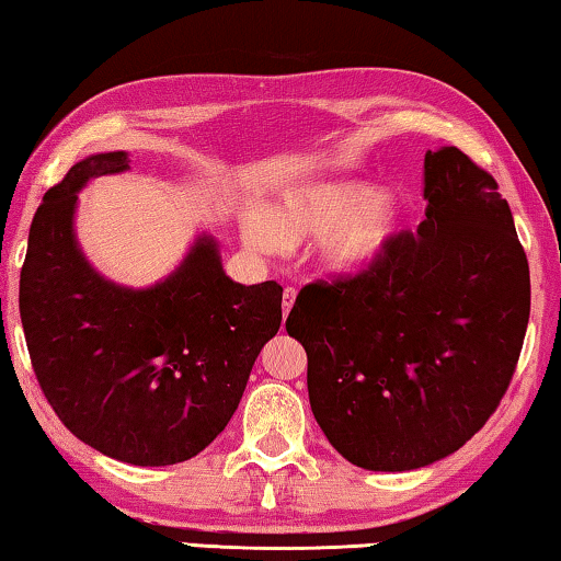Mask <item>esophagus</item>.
Instances as JSON below:
<instances>
[{
  "label": "esophagus",
  "instance_id": "esophagus-1",
  "mask_svg": "<svg viewBox=\"0 0 561 561\" xmlns=\"http://www.w3.org/2000/svg\"><path fill=\"white\" fill-rule=\"evenodd\" d=\"M296 296H298L296 288H286V290H283V316L290 313L293 304H296Z\"/></svg>",
  "mask_w": 561,
  "mask_h": 561
}]
</instances>
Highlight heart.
Wrapping results in <instances>:
<instances>
[{"instance_id": "obj_1", "label": "heart", "mask_w": 561, "mask_h": 561, "mask_svg": "<svg viewBox=\"0 0 561 561\" xmlns=\"http://www.w3.org/2000/svg\"><path fill=\"white\" fill-rule=\"evenodd\" d=\"M407 215L386 187L356 178L308 180L248 210L243 236L255 251L280 253L288 243L318 240V261L333 273H364L391 251Z\"/></svg>"}]
</instances>
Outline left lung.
Masks as SVG:
<instances>
[{
  "label": "left lung",
  "mask_w": 561,
  "mask_h": 561,
  "mask_svg": "<svg viewBox=\"0 0 561 561\" xmlns=\"http://www.w3.org/2000/svg\"><path fill=\"white\" fill-rule=\"evenodd\" d=\"M426 220L374 268L300 290L286 331L343 459L413 471L459 451L496 411L529 323V263L496 180L428 150Z\"/></svg>",
  "instance_id": "left-lung-1"
}]
</instances>
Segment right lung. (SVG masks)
<instances>
[{
  "label": "right lung",
  "mask_w": 561,
  "mask_h": 561,
  "mask_svg": "<svg viewBox=\"0 0 561 561\" xmlns=\"http://www.w3.org/2000/svg\"><path fill=\"white\" fill-rule=\"evenodd\" d=\"M125 170V150L90 154L42 197L20 316L59 421L110 459L168 467L193 459L228 426L257 353L280 329L283 288L228 278L208 232L148 288L105 278L77 243V193Z\"/></svg>",
  "instance_id": "add662e5"
}]
</instances>
